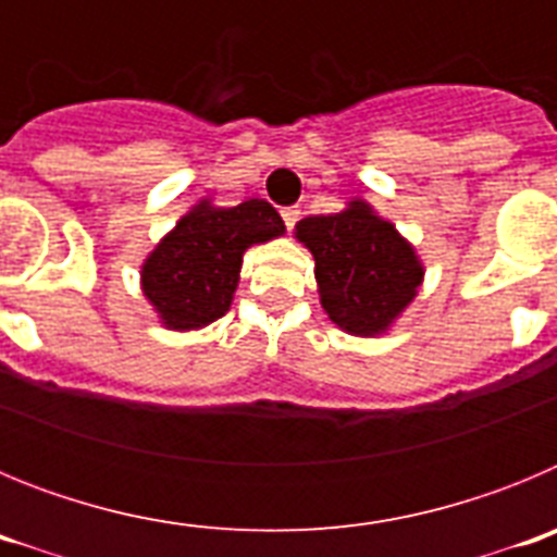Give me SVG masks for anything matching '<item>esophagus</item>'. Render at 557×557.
<instances>
[{
    "mask_svg": "<svg viewBox=\"0 0 557 557\" xmlns=\"http://www.w3.org/2000/svg\"><path fill=\"white\" fill-rule=\"evenodd\" d=\"M282 220H284V225H287V228L293 231L295 223L301 220V211L295 209V206H287V209H282Z\"/></svg>",
    "mask_w": 557,
    "mask_h": 557,
    "instance_id": "obj_1",
    "label": "esophagus"
}]
</instances>
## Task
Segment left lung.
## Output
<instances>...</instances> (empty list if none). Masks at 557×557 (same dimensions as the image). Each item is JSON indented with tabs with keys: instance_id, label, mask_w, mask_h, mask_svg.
Here are the masks:
<instances>
[{
	"instance_id": "obj_1",
	"label": "left lung",
	"mask_w": 557,
	"mask_h": 557,
	"mask_svg": "<svg viewBox=\"0 0 557 557\" xmlns=\"http://www.w3.org/2000/svg\"><path fill=\"white\" fill-rule=\"evenodd\" d=\"M295 239L314 256L329 321L354 337L385 334L424 282L416 248L366 200H351L337 214L301 220Z\"/></svg>"
}]
</instances>
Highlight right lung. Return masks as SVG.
I'll return each mask as SVG.
<instances>
[{"mask_svg": "<svg viewBox=\"0 0 557 557\" xmlns=\"http://www.w3.org/2000/svg\"><path fill=\"white\" fill-rule=\"evenodd\" d=\"M282 234L284 220L268 200L231 209L200 200L145 259L141 293L166 329L209 326L234 301L245 250Z\"/></svg>", "mask_w": 557, "mask_h": 557, "instance_id": "1", "label": "right lung"}]
</instances>
